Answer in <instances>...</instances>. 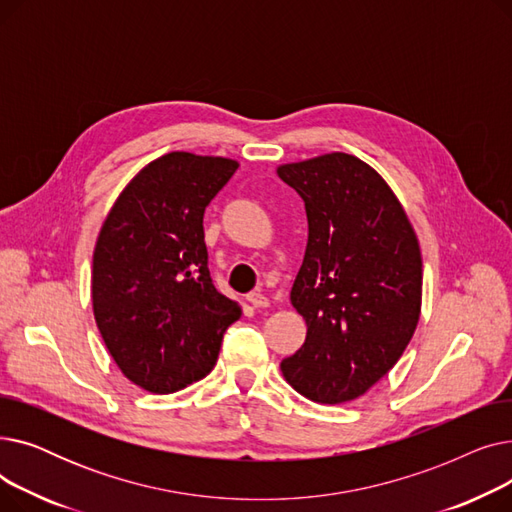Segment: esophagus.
<instances>
[{"mask_svg":"<svg viewBox=\"0 0 512 512\" xmlns=\"http://www.w3.org/2000/svg\"><path fill=\"white\" fill-rule=\"evenodd\" d=\"M247 301H249L255 309L270 307V301H267V297H265L261 288H257V290H253V292H249V294H247Z\"/></svg>","mask_w":512,"mask_h":512,"instance_id":"esophagus-1","label":"esophagus"}]
</instances>
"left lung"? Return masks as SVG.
Returning <instances> with one entry per match:
<instances>
[{"mask_svg":"<svg viewBox=\"0 0 512 512\" xmlns=\"http://www.w3.org/2000/svg\"><path fill=\"white\" fill-rule=\"evenodd\" d=\"M278 176L301 195L309 222L290 290L307 338L280 369L305 398L340 405L378 384L415 334L419 240L386 180L355 155L284 164Z\"/></svg>","mask_w":512,"mask_h":512,"instance_id":"left-lung-1","label":"left lung"}]
</instances>
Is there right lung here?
<instances>
[{
    "instance_id": "add662e5",
    "label": "right lung",
    "mask_w": 512,
    "mask_h": 512,
    "mask_svg": "<svg viewBox=\"0 0 512 512\" xmlns=\"http://www.w3.org/2000/svg\"><path fill=\"white\" fill-rule=\"evenodd\" d=\"M238 161L172 151L134 176L97 236L91 297L101 338L126 378L153 394L199 382L240 307L215 290L203 213Z\"/></svg>"
}]
</instances>
